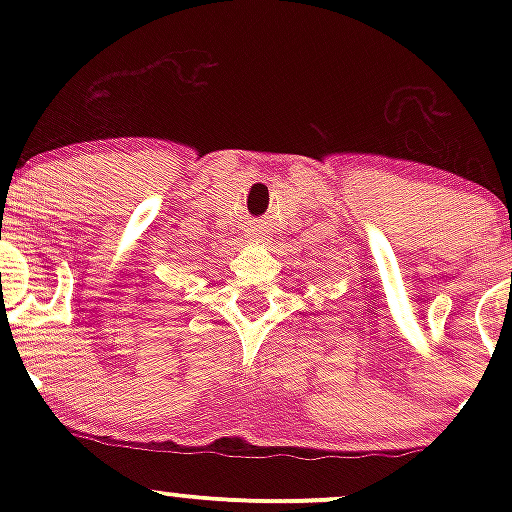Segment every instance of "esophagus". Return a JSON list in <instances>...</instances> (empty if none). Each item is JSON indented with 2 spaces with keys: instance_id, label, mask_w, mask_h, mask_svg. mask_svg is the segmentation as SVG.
<instances>
[{
  "instance_id": "esophagus-1",
  "label": "esophagus",
  "mask_w": 512,
  "mask_h": 512,
  "mask_svg": "<svg viewBox=\"0 0 512 512\" xmlns=\"http://www.w3.org/2000/svg\"><path fill=\"white\" fill-rule=\"evenodd\" d=\"M252 240H255V243H257V240H262V236H257V233H252Z\"/></svg>"
}]
</instances>
